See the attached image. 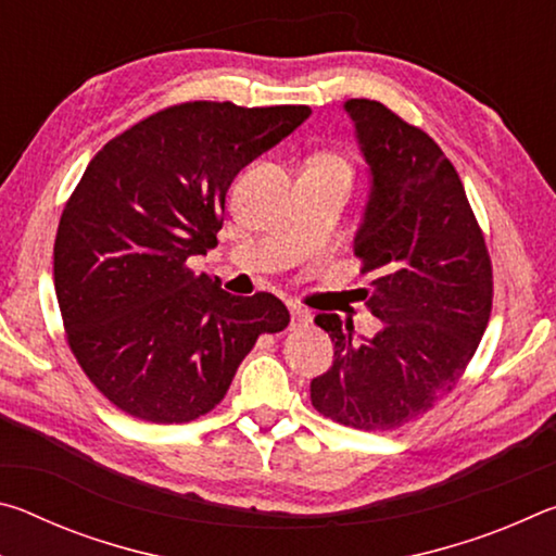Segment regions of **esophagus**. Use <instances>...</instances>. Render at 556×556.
<instances>
[{"label": "esophagus", "mask_w": 556, "mask_h": 556, "mask_svg": "<svg viewBox=\"0 0 556 556\" xmlns=\"http://www.w3.org/2000/svg\"><path fill=\"white\" fill-rule=\"evenodd\" d=\"M289 314H291V328H299V326H306L308 321H312V314L306 312V308L301 306H289Z\"/></svg>", "instance_id": "1"}]
</instances>
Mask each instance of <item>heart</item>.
I'll return each instance as SVG.
<instances>
[{
	"mask_svg": "<svg viewBox=\"0 0 556 556\" xmlns=\"http://www.w3.org/2000/svg\"><path fill=\"white\" fill-rule=\"evenodd\" d=\"M316 164H326V166H336V168H345V164L341 162V159L338 156H331V154H326V156H318V159H314Z\"/></svg>",
	"mask_w": 556,
	"mask_h": 556,
	"instance_id": "b5f03b06",
	"label": "heart"
}]
</instances>
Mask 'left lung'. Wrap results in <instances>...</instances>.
Segmentation results:
<instances>
[{
  "label": "left lung",
  "mask_w": 556,
  "mask_h": 556,
  "mask_svg": "<svg viewBox=\"0 0 556 556\" xmlns=\"http://www.w3.org/2000/svg\"><path fill=\"white\" fill-rule=\"evenodd\" d=\"M343 110L368 164L370 193L353 252L375 279L365 306L375 336L318 314L333 365L312 380L314 407L338 425L388 431L456 388L491 318L493 269L454 164L427 131L378 100Z\"/></svg>",
  "instance_id": "obj_1"
}]
</instances>
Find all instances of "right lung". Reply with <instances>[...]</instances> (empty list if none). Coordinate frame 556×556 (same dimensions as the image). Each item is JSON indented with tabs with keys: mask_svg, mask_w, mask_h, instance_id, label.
I'll return each mask as SVG.
<instances>
[{
	"mask_svg": "<svg viewBox=\"0 0 556 556\" xmlns=\"http://www.w3.org/2000/svg\"><path fill=\"white\" fill-rule=\"evenodd\" d=\"M308 115L184 102L92 156L61 215L53 281L73 355L122 412L156 425L199 419L257 338L287 328L277 296H232L186 262L218 244L232 178Z\"/></svg>",
	"mask_w": 556,
	"mask_h": 556,
	"instance_id": "obj_1",
	"label": "right lung"
}]
</instances>
